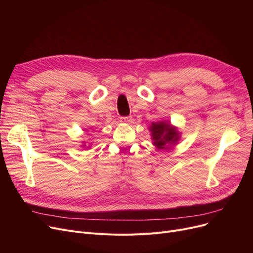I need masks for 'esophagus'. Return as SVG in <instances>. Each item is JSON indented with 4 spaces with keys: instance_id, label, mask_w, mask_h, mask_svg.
<instances>
[{
    "instance_id": "1",
    "label": "esophagus",
    "mask_w": 253,
    "mask_h": 253,
    "mask_svg": "<svg viewBox=\"0 0 253 253\" xmlns=\"http://www.w3.org/2000/svg\"><path fill=\"white\" fill-rule=\"evenodd\" d=\"M120 121L123 122V123H128V122L131 121V117H128V116L121 117V118H120Z\"/></svg>"
}]
</instances>
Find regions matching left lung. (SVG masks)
Returning <instances> with one entry per match:
<instances>
[{
	"label": "left lung",
	"instance_id": "left-lung-1",
	"mask_svg": "<svg viewBox=\"0 0 253 253\" xmlns=\"http://www.w3.org/2000/svg\"><path fill=\"white\" fill-rule=\"evenodd\" d=\"M154 144L159 149H167L168 144L175 143L178 140V132L169 123H153L151 127Z\"/></svg>",
	"mask_w": 253,
	"mask_h": 253
}]
</instances>
